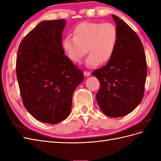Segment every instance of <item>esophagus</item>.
<instances>
[{"mask_svg":"<svg viewBox=\"0 0 161 161\" xmlns=\"http://www.w3.org/2000/svg\"><path fill=\"white\" fill-rule=\"evenodd\" d=\"M84 75L85 76H89L91 75V72L89 71H84Z\"/></svg>","mask_w":161,"mask_h":161,"instance_id":"34e87169","label":"esophagus"}]
</instances>
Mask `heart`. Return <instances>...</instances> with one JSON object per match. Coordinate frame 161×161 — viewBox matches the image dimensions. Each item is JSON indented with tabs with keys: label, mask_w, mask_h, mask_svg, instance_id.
Listing matches in <instances>:
<instances>
[{
	"label": "heart",
	"mask_w": 161,
	"mask_h": 161,
	"mask_svg": "<svg viewBox=\"0 0 161 161\" xmlns=\"http://www.w3.org/2000/svg\"><path fill=\"white\" fill-rule=\"evenodd\" d=\"M74 36H68L63 40V48L73 62H79L86 52L88 67L108 62L113 56L118 39L116 27L110 23L84 22L78 25Z\"/></svg>",
	"instance_id": "heart-1"
}]
</instances>
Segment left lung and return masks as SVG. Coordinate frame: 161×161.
<instances>
[{
	"instance_id": "obj_1",
	"label": "left lung",
	"mask_w": 161,
	"mask_h": 161,
	"mask_svg": "<svg viewBox=\"0 0 161 161\" xmlns=\"http://www.w3.org/2000/svg\"><path fill=\"white\" fill-rule=\"evenodd\" d=\"M118 39L107 64L92 72L100 82L96 99L101 109L111 118L130 114L142 101L147 64L139 37L127 23L115 15Z\"/></svg>"
}]
</instances>
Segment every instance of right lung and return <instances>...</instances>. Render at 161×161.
I'll use <instances>...</instances> for the list:
<instances>
[{"label": "right lung", "instance_id": "right-lung-1", "mask_svg": "<svg viewBox=\"0 0 161 161\" xmlns=\"http://www.w3.org/2000/svg\"><path fill=\"white\" fill-rule=\"evenodd\" d=\"M65 19L43 21L19 46L16 72L24 106L34 118L56 124L70 113L73 92L83 72L64 54Z\"/></svg>", "mask_w": 161, "mask_h": 161}]
</instances>
